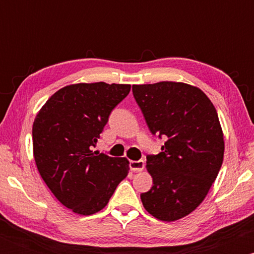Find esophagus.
<instances>
[{
  "mask_svg": "<svg viewBox=\"0 0 254 254\" xmlns=\"http://www.w3.org/2000/svg\"><path fill=\"white\" fill-rule=\"evenodd\" d=\"M130 170L132 172H141L144 168V161L143 160H138V161H130Z\"/></svg>",
  "mask_w": 254,
  "mask_h": 254,
  "instance_id": "34e87169",
  "label": "esophagus"
}]
</instances>
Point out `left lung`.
<instances>
[{"instance_id":"1","label":"left lung","mask_w":254,"mask_h":254,"mask_svg":"<svg viewBox=\"0 0 254 254\" xmlns=\"http://www.w3.org/2000/svg\"><path fill=\"white\" fill-rule=\"evenodd\" d=\"M132 93L161 153L147 156L153 186L141 194L144 209L172 222L203 202L223 162L224 139L216 109L203 90L162 81L133 84Z\"/></svg>"}]
</instances>
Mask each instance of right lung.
I'll use <instances>...</instances> for the list:
<instances>
[{
  "label": "right lung",
  "mask_w": 254,
  "mask_h": 254,
  "mask_svg": "<svg viewBox=\"0 0 254 254\" xmlns=\"http://www.w3.org/2000/svg\"><path fill=\"white\" fill-rule=\"evenodd\" d=\"M130 84L75 83L57 90L37 113L33 156L55 197L75 214L93 215L109 203L129 173L127 157L93 151L111 111Z\"/></svg>",
  "instance_id": "obj_1"
}]
</instances>
